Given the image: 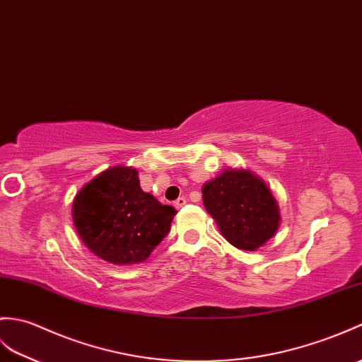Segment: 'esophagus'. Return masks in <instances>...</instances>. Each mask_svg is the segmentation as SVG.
Wrapping results in <instances>:
<instances>
[{
  "label": "esophagus",
  "mask_w": 362,
  "mask_h": 362,
  "mask_svg": "<svg viewBox=\"0 0 362 362\" xmlns=\"http://www.w3.org/2000/svg\"><path fill=\"white\" fill-rule=\"evenodd\" d=\"M185 205H187V199H185V197H179L177 200L174 202V206L177 208V209H180V208L185 206Z\"/></svg>",
  "instance_id": "obj_1"
}]
</instances>
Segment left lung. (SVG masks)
I'll return each instance as SVG.
<instances>
[{
	"mask_svg": "<svg viewBox=\"0 0 362 362\" xmlns=\"http://www.w3.org/2000/svg\"><path fill=\"white\" fill-rule=\"evenodd\" d=\"M202 197L222 236L239 250L256 251L281 225L279 205L270 188L248 170L226 168L204 185Z\"/></svg>",
	"mask_w": 362,
	"mask_h": 362,
	"instance_id": "8db88e82",
	"label": "left lung"
}]
</instances>
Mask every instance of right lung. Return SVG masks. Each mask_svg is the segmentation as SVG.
Masks as SVG:
<instances>
[{"instance_id": "obj_1", "label": "right lung", "mask_w": 362, "mask_h": 362, "mask_svg": "<svg viewBox=\"0 0 362 362\" xmlns=\"http://www.w3.org/2000/svg\"><path fill=\"white\" fill-rule=\"evenodd\" d=\"M137 174L132 166L107 168L74 197L72 221L81 242L109 264L145 262L177 214L143 191Z\"/></svg>"}]
</instances>
